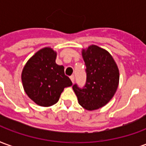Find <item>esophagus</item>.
<instances>
[{
    "label": "esophagus",
    "instance_id": "34e87169",
    "mask_svg": "<svg viewBox=\"0 0 146 146\" xmlns=\"http://www.w3.org/2000/svg\"><path fill=\"white\" fill-rule=\"evenodd\" d=\"M70 80H71V81H72V82L74 83V80H75V77H74V76H70Z\"/></svg>",
    "mask_w": 146,
    "mask_h": 146
}]
</instances>
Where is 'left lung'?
Here are the masks:
<instances>
[{"label": "left lung", "mask_w": 146, "mask_h": 146, "mask_svg": "<svg viewBox=\"0 0 146 146\" xmlns=\"http://www.w3.org/2000/svg\"><path fill=\"white\" fill-rule=\"evenodd\" d=\"M81 53L85 62L87 82L84 88L75 84L73 89L83 108L89 111L98 110L115 95L119 85V69L110 52L97 45H90L82 49Z\"/></svg>", "instance_id": "1"}]
</instances>
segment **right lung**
Returning <instances> with one entry per match:
<instances>
[{
	"instance_id": "right-lung-1",
	"label": "right lung",
	"mask_w": 146,
	"mask_h": 146,
	"mask_svg": "<svg viewBox=\"0 0 146 146\" xmlns=\"http://www.w3.org/2000/svg\"><path fill=\"white\" fill-rule=\"evenodd\" d=\"M57 52L50 47L36 51L24 66L21 79L26 94L36 105L49 107L57 103L65 88L72 82L63 66L55 62Z\"/></svg>"
}]
</instances>
